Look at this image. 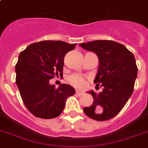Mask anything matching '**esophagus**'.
I'll return each mask as SVG.
<instances>
[{
  "mask_svg": "<svg viewBox=\"0 0 148 148\" xmlns=\"http://www.w3.org/2000/svg\"><path fill=\"white\" fill-rule=\"evenodd\" d=\"M75 95H78V96H82V95H83L84 94H83V92H82V91H75Z\"/></svg>",
  "mask_w": 148,
  "mask_h": 148,
  "instance_id": "1",
  "label": "esophagus"
}]
</instances>
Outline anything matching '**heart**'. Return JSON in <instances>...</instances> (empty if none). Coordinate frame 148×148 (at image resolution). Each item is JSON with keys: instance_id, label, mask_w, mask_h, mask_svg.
<instances>
[{"instance_id": "b5f03b06", "label": "heart", "mask_w": 148, "mask_h": 148, "mask_svg": "<svg viewBox=\"0 0 148 148\" xmlns=\"http://www.w3.org/2000/svg\"><path fill=\"white\" fill-rule=\"evenodd\" d=\"M68 82H69L72 85L76 88H82L85 85L86 81L84 77L81 75H76V74H73L68 77Z\"/></svg>"}]
</instances>
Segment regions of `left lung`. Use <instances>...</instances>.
I'll return each mask as SVG.
<instances>
[{
  "instance_id": "1",
  "label": "left lung",
  "mask_w": 148,
  "mask_h": 148,
  "mask_svg": "<svg viewBox=\"0 0 148 148\" xmlns=\"http://www.w3.org/2000/svg\"><path fill=\"white\" fill-rule=\"evenodd\" d=\"M97 55L99 67L94 82L103 88L98 95L89 91L94 102L83 110L88 117L105 121L116 116L134 91L138 67L134 54L122 44L109 40H97L79 45Z\"/></svg>"
}]
</instances>
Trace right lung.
Wrapping results in <instances>:
<instances>
[{
    "label": "right lung",
    "mask_w": 148,
    "mask_h": 148,
    "mask_svg": "<svg viewBox=\"0 0 148 148\" xmlns=\"http://www.w3.org/2000/svg\"><path fill=\"white\" fill-rule=\"evenodd\" d=\"M76 44L42 41L31 44L19 53L16 64V82L29 112L41 119H53L63 112L66 99L75 94L71 85L56 88L50 79L63 75L64 57Z\"/></svg>",
    "instance_id": "1"
}]
</instances>
